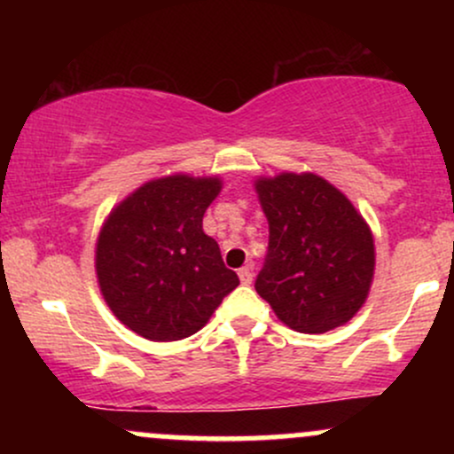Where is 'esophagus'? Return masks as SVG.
Listing matches in <instances>:
<instances>
[{
	"label": "esophagus",
	"instance_id": "34e87169",
	"mask_svg": "<svg viewBox=\"0 0 454 454\" xmlns=\"http://www.w3.org/2000/svg\"><path fill=\"white\" fill-rule=\"evenodd\" d=\"M239 279H241V284H243V286H249V284H252L254 275H252V269H249V264H247V267L239 269Z\"/></svg>",
	"mask_w": 454,
	"mask_h": 454
}]
</instances>
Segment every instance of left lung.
Masks as SVG:
<instances>
[{
  "label": "left lung",
  "instance_id": "8db88e82",
  "mask_svg": "<svg viewBox=\"0 0 454 454\" xmlns=\"http://www.w3.org/2000/svg\"><path fill=\"white\" fill-rule=\"evenodd\" d=\"M256 192L269 222L256 293L299 333L346 325L367 299L376 269L367 222L335 185L314 173L260 176Z\"/></svg>",
  "mask_w": 454,
  "mask_h": 454
}]
</instances>
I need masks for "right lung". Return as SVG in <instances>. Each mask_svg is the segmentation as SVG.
<instances>
[{
    "mask_svg": "<svg viewBox=\"0 0 454 454\" xmlns=\"http://www.w3.org/2000/svg\"><path fill=\"white\" fill-rule=\"evenodd\" d=\"M217 176L170 175L119 202L96 245V273L111 311L151 341H176L209 322L239 286L220 245L202 231Z\"/></svg>",
    "mask_w": 454,
    "mask_h": 454,
    "instance_id": "right-lung-1",
    "label": "right lung"
}]
</instances>
